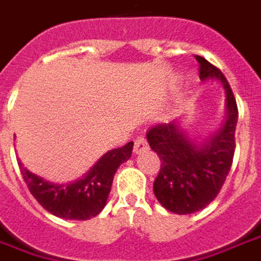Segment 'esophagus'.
<instances>
[{
    "label": "esophagus",
    "mask_w": 261,
    "mask_h": 261,
    "mask_svg": "<svg viewBox=\"0 0 261 261\" xmlns=\"http://www.w3.org/2000/svg\"><path fill=\"white\" fill-rule=\"evenodd\" d=\"M148 148L147 141L144 139H137L134 141V148H133V151H134V154H140V153H143V151H146Z\"/></svg>",
    "instance_id": "obj_1"
}]
</instances>
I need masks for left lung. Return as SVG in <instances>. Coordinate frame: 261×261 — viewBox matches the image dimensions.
Listing matches in <instances>:
<instances>
[{
  "mask_svg": "<svg viewBox=\"0 0 261 261\" xmlns=\"http://www.w3.org/2000/svg\"><path fill=\"white\" fill-rule=\"evenodd\" d=\"M201 81H218L225 91V117L215 131L193 137L182 118L163 122L147 131V141L160 159L153 185L158 201L167 211L188 215L215 199L228 176L234 150L237 102L225 76L206 59L196 56Z\"/></svg>",
  "mask_w": 261,
  "mask_h": 261,
  "instance_id": "8db88e82",
  "label": "left lung"
}]
</instances>
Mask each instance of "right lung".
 <instances>
[{
	"label": "right lung",
	"mask_w": 261,
	"mask_h": 261,
	"mask_svg": "<svg viewBox=\"0 0 261 261\" xmlns=\"http://www.w3.org/2000/svg\"><path fill=\"white\" fill-rule=\"evenodd\" d=\"M133 141L107 151L85 175L73 182L55 184L30 172L18 160L29 191L41 206L63 220L85 221L102 211L111 192L114 175L131 158Z\"/></svg>",
	"instance_id": "right-lung-1"
}]
</instances>
